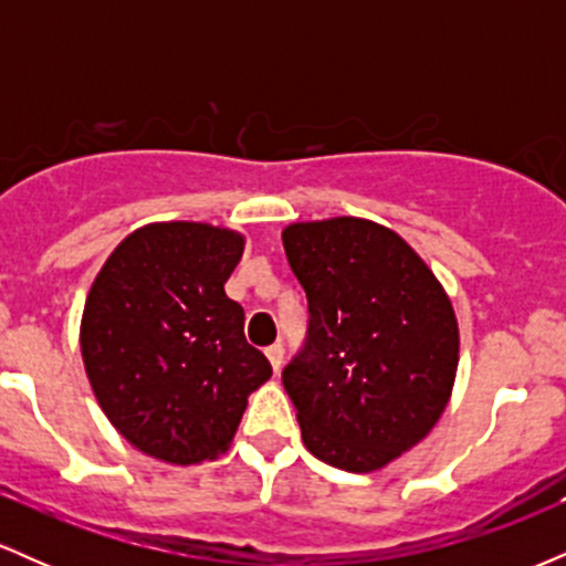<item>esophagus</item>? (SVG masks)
I'll return each instance as SVG.
<instances>
[{
  "label": "esophagus",
  "mask_w": 566,
  "mask_h": 566,
  "mask_svg": "<svg viewBox=\"0 0 566 566\" xmlns=\"http://www.w3.org/2000/svg\"><path fill=\"white\" fill-rule=\"evenodd\" d=\"M265 356H269L274 373H279V367H282V359H284V346H282V343H274V346L265 348Z\"/></svg>",
  "instance_id": "obj_1"
}]
</instances>
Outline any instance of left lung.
I'll return each mask as SVG.
<instances>
[{
    "label": "left lung",
    "mask_w": 566,
    "mask_h": 566,
    "mask_svg": "<svg viewBox=\"0 0 566 566\" xmlns=\"http://www.w3.org/2000/svg\"><path fill=\"white\" fill-rule=\"evenodd\" d=\"M308 297V333L282 382L305 450L350 473L388 465L428 437L458 373V319L423 258L365 218L282 231Z\"/></svg>",
    "instance_id": "1"
}]
</instances>
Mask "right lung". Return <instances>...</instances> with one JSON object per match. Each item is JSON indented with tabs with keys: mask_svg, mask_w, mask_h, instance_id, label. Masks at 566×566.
I'll list each match as a JSON object with an SVG mask.
<instances>
[{
	"mask_svg": "<svg viewBox=\"0 0 566 566\" xmlns=\"http://www.w3.org/2000/svg\"><path fill=\"white\" fill-rule=\"evenodd\" d=\"M244 237L210 223H151L103 263L82 314V359L129 444L175 465L229 450L247 396L271 378L223 284Z\"/></svg>",
	"mask_w": 566,
	"mask_h": 566,
	"instance_id": "obj_1",
	"label": "right lung"
}]
</instances>
